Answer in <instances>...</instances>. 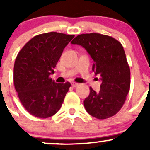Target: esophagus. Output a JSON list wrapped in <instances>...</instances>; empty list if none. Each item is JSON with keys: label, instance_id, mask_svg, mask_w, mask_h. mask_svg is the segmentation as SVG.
I'll return each instance as SVG.
<instances>
[{"label": "esophagus", "instance_id": "34e87169", "mask_svg": "<svg viewBox=\"0 0 150 150\" xmlns=\"http://www.w3.org/2000/svg\"><path fill=\"white\" fill-rule=\"evenodd\" d=\"M71 85H72V88H75V87H77V86H78V83H72Z\"/></svg>", "mask_w": 150, "mask_h": 150}]
</instances>
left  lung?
Instances as JSON below:
<instances>
[{
  "label": "left lung",
  "instance_id": "obj_1",
  "mask_svg": "<svg viewBox=\"0 0 150 150\" xmlns=\"http://www.w3.org/2000/svg\"><path fill=\"white\" fill-rule=\"evenodd\" d=\"M71 43L87 51L93 60L92 70L102 81L99 92L90 88V94L84 100L86 110L97 119L112 117L125 103L131 85L130 67L122 44L99 33L79 35Z\"/></svg>",
  "mask_w": 150,
  "mask_h": 150
}]
</instances>
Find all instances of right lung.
Here are the masks:
<instances>
[{
	"label": "right lung",
	"mask_w": 150,
	"mask_h": 150,
	"mask_svg": "<svg viewBox=\"0 0 150 150\" xmlns=\"http://www.w3.org/2000/svg\"><path fill=\"white\" fill-rule=\"evenodd\" d=\"M75 35L51 32L38 35L20 50L13 67L18 96L32 115L47 118L59 110L71 84L49 78L65 46Z\"/></svg>",
	"instance_id": "1"
}]
</instances>
